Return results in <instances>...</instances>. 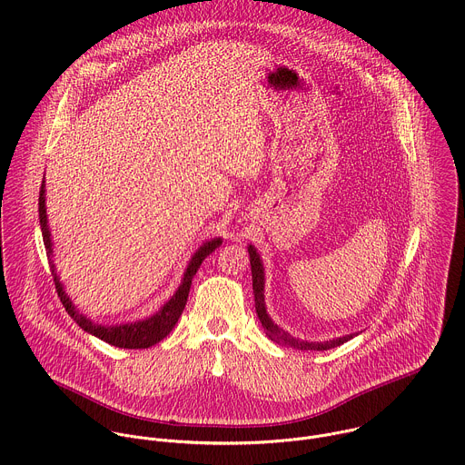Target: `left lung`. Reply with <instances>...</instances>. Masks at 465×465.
<instances>
[{
	"instance_id": "1",
	"label": "left lung",
	"mask_w": 465,
	"mask_h": 465,
	"mask_svg": "<svg viewBox=\"0 0 465 465\" xmlns=\"http://www.w3.org/2000/svg\"><path fill=\"white\" fill-rule=\"evenodd\" d=\"M248 253H250V264H252V279H253V293H255V312L257 317L268 335V339H272L277 344H282L286 348H293V350H302V351H324V350H331L337 348L348 341H351L355 337V333L351 335H344L333 341H326V342H308V341H301L292 337L288 331H284L282 328H279L270 315L266 313V304H264V268L261 262V257L257 253V250L250 244L248 246Z\"/></svg>"
}]
</instances>
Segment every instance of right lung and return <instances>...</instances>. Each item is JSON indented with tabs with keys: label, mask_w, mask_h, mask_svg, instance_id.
Returning <instances> with one entry per match:
<instances>
[{
	"label": "right lung",
	"mask_w": 465,
	"mask_h": 465,
	"mask_svg": "<svg viewBox=\"0 0 465 465\" xmlns=\"http://www.w3.org/2000/svg\"><path fill=\"white\" fill-rule=\"evenodd\" d=\"M39 224H41V233H43V242H45V250H46V257H52V241H50V232H48V224H46V208H45V177H43V184L39 190ZM223 244V239H212L208 242H204L192 257L184 277L181 281V286L177 288V292L172 295V299L152 317L144 319V321H137L132 324H119V326H101V324H94L90 319H86L83 313H79L72 301L66 297V293L63 292V286L59 282V277L55 273L54 262L50 261V272L55 282V292L57 297L61 299L64 310L68 312V315L79 324L81 330H84L86 333L115 346V348H126V350H144L150 348L153 344H157L159 341H163L175 326V322L179 321L186 301H188V293H190V286H192V279L197 273L201 262L215 250Z\"/></svg>",
	"instance_id": "right-lung-1"
}]
</instances>
